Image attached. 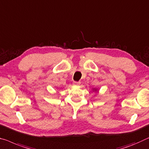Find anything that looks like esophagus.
I'll use <instances>...</instances> for the list:
<instances>
[{"label":"esophagus","instance_id":"1","mask_svg":"<svg viewBox=\"0 0 149 149\" xmlns=\"http://www.w3.org/2000/svg\"><path fill=\"white\" fill-rule=\"evenodd\" d=\"M81 84V82H73V85L74 86H79Z\"/></svg>","mask_w":149,"mask_h":149}]
</instances>
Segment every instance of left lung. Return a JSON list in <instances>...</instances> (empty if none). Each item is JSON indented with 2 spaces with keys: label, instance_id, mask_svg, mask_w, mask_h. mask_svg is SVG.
Returning <instances> with one entry per match:
<instances>
[{
  "label": "left lung",
  "instance_id": "obj_1",
  "mask_svg": "<svg viewBox=\"0 0 149 149\" xmlns=\"http://www.w3.org/2000/svg\"><path fill=\"white\" fill-rule=\"evenodd\" d=\"M93 91H95V92H97V91H98L97 88H93Z\"/></svg>",
  "mask_w": 149,
  "mask_h": 149
}]
</instances>
